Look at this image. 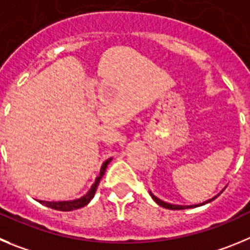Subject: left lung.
Here are the masks:
<instances>
[{"label": "left lung", "instance_id": "1", "mask_svg": "<svg viewBox=\"0 0 250 250\" xmlns=\"http://www.w3.org/2000/svg\"><path fill=\"white\" fill-rule=\"evenodd\" d=\"M150 195H151V197H153V200H154V201L157 202V204L159 205V206L164 207V208H167V209H185V208H190V207H197V206H201V205L208 204V202L213 201L214 199H217V196L220 195V193H218V195H217V196H214L213 199H211V200H208V201L204 202V204H200V205H193V206H179V205H170V204H167V202L162 201V200H159V199H158V197H155V196H154L153 193H150Z\"/></svg>", "mask_w": 250, "mask_h": 250}]
</instances>
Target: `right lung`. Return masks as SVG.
<instances>
[{"label":"right lung","mask_w":250,"mask_h":250,"mask_svg":"<svg viewBox=\"0 0 250 250\" xmlns=\"http://www.w3.org/2000/svg\"><path fill=\"white\" fill-rule=\"evenodd\" d=\"M111 160L112 159H107L106 162L104 163V165H102V167H101V171H100V175L97 176L95 184H93L92 188H90V191H88L85 196H83L81 199L74 200V201H62V202H49V201H39V202H41V204H43L44 206L50 207V208H53V209H58V211H72V209H78V208H81V207L86 206V205H87L88 202L93 199L95 192H96V190H97V186H99V184H100V180H101L102 176H104V171H106L107 165L109 164V162H111Z\"/></svg>","instance_id":"1"}]
</instances>
